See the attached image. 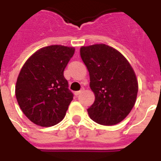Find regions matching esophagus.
<instances>
[{
	"label": "esophagus",
	"instance_id": "obj_1",
	"mask_svg": "<svg viewBox=\"0 0 161 161\" xmlns=\"http://www.w3.org/2000/svg\"><path fill=\"white\" fill-rule=\"evenodd\" d=\"M83 88H82L81 90L78 91V92H75V93H74V94H75V95L77 96V97H78V96L79 95V94H81V93H82V92H83Z\"/></svg>",
	"mask_w": 161,
	"mask_h": 161
}]
</instances>
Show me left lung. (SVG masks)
I'll use <instances>...</instances> for the list:
<instances>
[{"label":"left lung","mask_w":161,"mask_h":161,"mask_svg":"<svg viewBox=\"0 0 161 161\" xmlns=\"http://www.w3.org/2000/svg\"><path fill=\"white\" fill-rule=\"evenodd\" d=\"M80 56L95 95L94 103L88 108L89 117L99 125H117L136 101L138 81L132 67L119 52L105 44L82 47Z\"/></svg>","instance_id":"1"}]
</instances>
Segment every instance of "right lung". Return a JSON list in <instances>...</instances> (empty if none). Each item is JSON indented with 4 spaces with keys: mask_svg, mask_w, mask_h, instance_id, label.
<instances>
[{
    "mask_svg": "<svg viewBox=\"0 0 161 161\" xmlns=\"http://www.w3.org/2000/svg\"><path fill=\"white\" fill-rule=\"evenodd\" d=\"M74 51L62 45L45 47L32 54L21 68L16 84V100L34 124L50 127L65 117L73 94L63 72Z\"/></svg>",
    "mask_w": 161,
    "mask_h": 161,
    "instance_id": "1",
    "label": "right lung"
}]
</instances>
